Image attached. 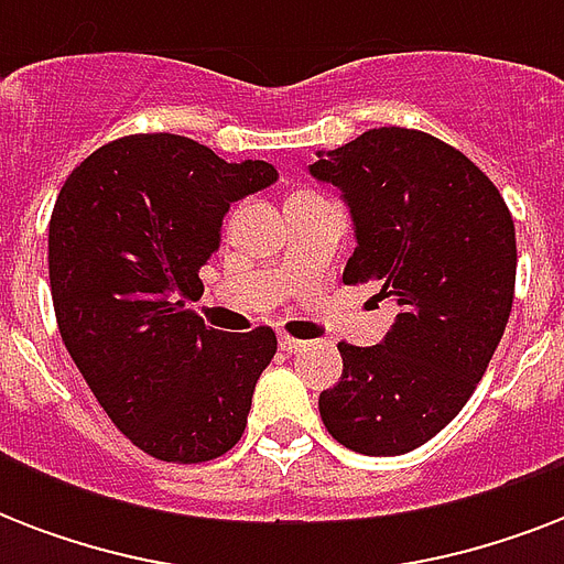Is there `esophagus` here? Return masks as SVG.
Returning a JSON list of instances; mask_svg holds the SVG:
<instances>
[{
  "label": "esophagus",
  "mask_w": 564,
  "mask_h": 564,
  "mask_svg": "<svg viewBox=\"0 0 564 564\" xmlns=\"http://www.w3.org/2000/svg\"><path fill=\"white\" fill-rule=\"evenodd\" d=\"M278 345H281V351H290V354H299L307 348V343H304V339H295V336H290V334H278Z\"/></svg>",
  "instance_id": "1"
}]
</instances>
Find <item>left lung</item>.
<instances>
[{"mask_svg":"<svg viewBox=\"0 0 564 564\" xmlns=\"http://www.w3.org/2000/svg\"><path fill=\"white\" fill-rule=\"evenodd\" d=\"M310 175L351 210L357 248L343 281L398 304L377 345L339 343L343 377L318 394V412L357 454H410L489 369L516 292V225L495 184L424 131L371 128L318 152Z\"/></svg>","mask_w":564,"mask_h":564,"instance_id":"left-lung-1","label":"left lung"}]
</instances>
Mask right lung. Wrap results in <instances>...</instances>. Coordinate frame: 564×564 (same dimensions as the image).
<instances>
[{
	"mask_svg": "<svg viewBox=\"0 0 564 564\" xmlns=\"http://www.w3.org/2000/svg\"><path fill=\"white\" fill-rule=\"evenodd\" d=\"M178 134H131L75 166L48 221L57 330L119 433L163 463H207L246 430L278 351L269 327L213 330L187 307L230 204L272 187Z\"/></svg>",
	"mask_w": 564,
	"mask_h": 564,
	"instance_id": "1",
	"label": "right lung"
}]
</instances>
